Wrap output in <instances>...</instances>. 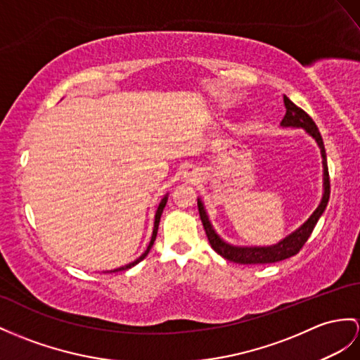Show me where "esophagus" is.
Here are the masks:
<instances>
[{"mask_svg":"<svg viewBox=\"0 0 360 360\" xmlns=\"http://www.w3.org/2000/svg\"><path fill=\"white\" fill-rule=\"evenodd\" d=\"M191 177H192V180H197L195 177H197V175H191Z\"/></svg>","mask_w":360,"mask_h":360,"instance_id":"obj_1","label":"esophagus"}]
</instances>
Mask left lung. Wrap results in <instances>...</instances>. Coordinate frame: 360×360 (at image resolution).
I'll use <instances>...</instances> for the list:
<instances>
[{"mask_svg":"<svg viewBox=\"0 0 360 360\" xmlns=\"http://www.w3.org/2000/svg\"><path fill=\"white\" fill-rule=\"evenodd\" d=\"M284 105H285V116L281 122L283 127H301L307 133L311 134L321 148L322 153V165H323V197L321 200V205L318 209L314 210L311 217L307 220L300 229L288 235L281 243L275 244L271 248H235L231 244L224 243L220 236H218L214 231V227L210 226L209 218L205 212L203 203L198 200V214L201 218V223H203L205 232L207 235V240L210 246L223 258L232 262H238V264H269V262H278L290 258L296 255L297 252L302 249L304 244L309 240L311 235L314 226H316L318 220L321 218L322 212L326 210L330 198V175H328V165H327V155H326V148H323V140L319 133V129L314 124L313 119L307 114L302 108L295 105L290 99L284 96Z\"/></svg>","mask_w":360,"mask_h":360,"instance_id":"1","label":"left lung"}]
</instances>
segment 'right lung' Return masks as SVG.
Segmentation results:
<instances>
[{"label":"right lung","instance_id":"1","mask_svg":"<svg viewBox=\"0 0 360 360\" xmlns=\"http://www.w3.org/2000/svg\"><path fill=\"white\" fill-rule=\"evenodd\" d=\"M166 201H168V197H165L162 201H160V205H159V207H157V212H155V220H154V231H153V236H151V241H150V246H148V249L143 252V255L140 257V258H137L134 262H131V264H128V266H124V267H120V269H116V270H112V271H120V270H127V269H131L133 266H136L137 262H140L142 261L148 253H150V250H151V248H153V244H154V241H155V236H157V229H159V223H160V217H162V212H163V209H165V206H166Z\"/></svg>","mask_w":360,"mask_h":360}]
</instances>
